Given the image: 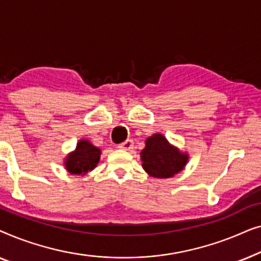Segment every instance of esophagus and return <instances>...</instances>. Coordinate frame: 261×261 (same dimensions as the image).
Wrapping results in <instances>:
<instances>
[{
  "label": "esophagus",
  "instance_id": "esophagus-1",
  "mask_svg": "<svg viewBox=\"0 0 261 261\" xmlns=\"http://www.w3.org/2000/svg\"><path fill=\"white\" fill-rule=\"evenodd\" d=\"M133 145H134L133 140H130V139H127L126 141H123L122 144L119 145V148L124 149V151H130V149L133 148Z\"/></svg>",
  "mask_w": 261,
  "mask_h": 261
}]
</instances>
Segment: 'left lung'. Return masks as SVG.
<instances>
[{
	"mask_svg": "<svg viewBox=\"0 0 261 261\" xmlns=\"http://www.w3.org/2000/svg\"><path fill=\"white\" fill-rule=\"evenodd\" d=\"M142 167L149 176L170 178L183 170L188 162V154L180 153L171 146L162 134H154L146 140L140 153Z\"/></svg>",
	"mask_w": 261,
	"mask_h": 261,
	"instance_id": "obj_1",
	"label": "left lung"
}]
</instances>
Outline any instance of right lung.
<instances>
[{"label": "right lung", "instance_id": "right-lung-1", "mask_svg": "<svg viewBox=\"0 0 261 261\" xmlns=\"http://www.w3.org/2000/svg\"><path fill=\"white\" fill-rule=\"evenodd\" d=\"M101 151L92 146L87 140H81L77 144V148L67 156L65 166L66 170L72 174L87 173L95 169L99 160Z\"/></svg>", "mask_w": 261, "mask_h": 261}]
</instances>
